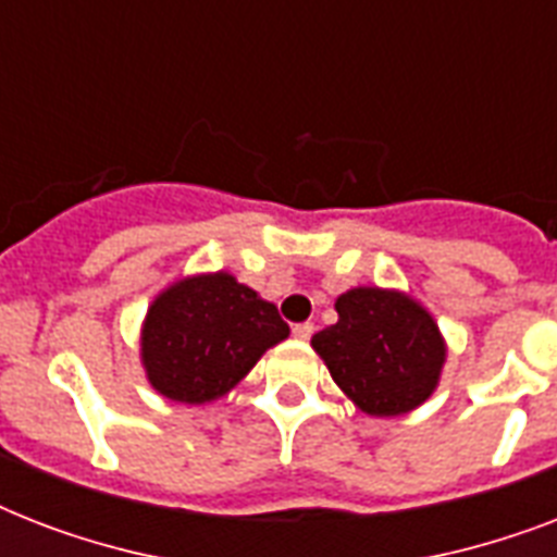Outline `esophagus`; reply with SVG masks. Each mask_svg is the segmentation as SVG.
Masks as SVG:
<instances>
[{"label": "esophagus", "instance_id": "esophagus-1", "mask_svg": "<svg viewBox=\"0 0 557 557\" xmlns=\"http://www.w3.org/2000/svg\"><path fill=\"white\" fill-rule=\"evenodd\" d=\"M314 332V323H297L295 330H292V335H295L297 341H309L312 338Z\"/></svg>", "mask_w": 557, "mask_h": 557}]
</instances>
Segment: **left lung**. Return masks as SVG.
I'll return each instance as SVG.
<instances>
[{
	"instance_id": "obj_1",
	"label": "left lung",
	"mask_w": 557,
	"mask_h": 557,
	"mask_svg": "<svg viewBox=\"0 0 557 557\" xmlns=\"http://www.w3.org/2000/svg\"><path fill=\"white\" fill-rule=\"evenodd\" d=\"M338 323L312 349L341 393L367 416H405L436 393L448 344L431 309L410 292L347 288L335 300Z\"/></svg>"
}]
</instances>
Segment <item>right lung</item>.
<instances>
[{"mask_svg": "<svg viewBox=\"0 0 557 557\" xmlns=\"http://www.w3.org/2000/svg\"><path fill=\"white\" fill-rule=\"evenodd\" d=\"M286 338L288 326L271 300L231 271H201L173 280L152 297L138 356L159 396L178 405H210Z\"/></svg>", "mask_w": 557, "mask_h": 557, "instance_id": "1", "label": "right lung"}]
</instances>
